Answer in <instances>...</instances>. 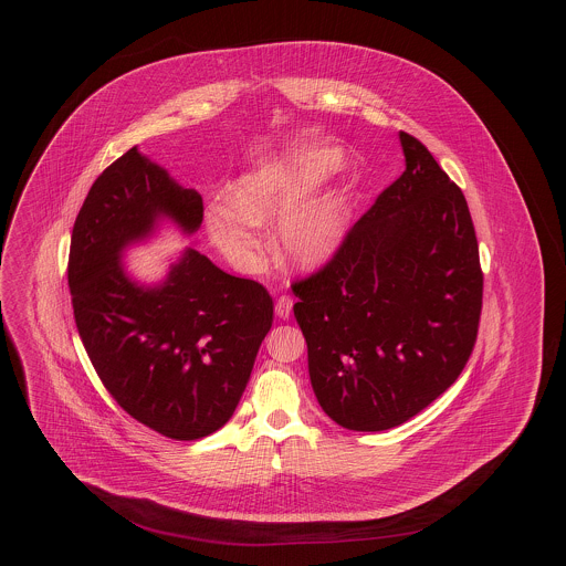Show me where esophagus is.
Returning <instances> with one entry per match:
<instances>
[{"instance_id": "esophagus-1", "label": "esophagus", "mask_w": 566, "mask_h": 566, "mask_svg": "<svg viewBox=\"0 0 566 566\" xmlns=\"http://www.w3.org/2000/svg\"><path fill=\"white\" fill-rule=\"evenodd\" d=\"M292 307H294V298L283 294L276 298V305H274V312L279 318H290L292 316Z\"/></svg>"}]
</instances>
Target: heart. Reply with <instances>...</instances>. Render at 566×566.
Instances as JSON below:
<instances>
[{
	"instance_id": "heart-1",
	"label": "heart",
	"mask_w": 566,
	"mask_h": 566,
	"mask_svg": "<svg viewBox=\"0 0 566 566\" xmlns=\"http://www.w3.org/2000/svg\"><path fill=\"white\" fill-rule=\"evenodd\" d=\"M321 178V167L305 169L296 176L252 174L235 187V205L218 198L207 209V229L229 256L248 261L259 252V238L252 224H265L285 216L298 205L305 189ZM342 238V211L335 200H316L287 216L276 243L281 254L301 268L324 261Z\"/></svg>"
}]
</instances>
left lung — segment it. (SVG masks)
I'll return each instance as SVG.
<instances>
[{
    "label": "left lung",
    "instance_id": "left-lung-1",
    "mask_svg": "<svg viewBox=\"0 0 566 566\" xmlns=\"http://www.w3.org/2000/svg\"><path fill=\"white\" fill-rule=\"evenodd\" d=\"M405 171L292 283L310 377L326 416L353 431L403 424L444 395L473 355L484 272L462 189L401 133Z\"/></svg>",
    "mask_w": 566,
    "mask_h": 566
}]
</instances>
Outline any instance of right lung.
Returning <instances> with one entry per match:
<instances>
[{
    "instance_id": "right-lung-1",
    "label": "right lung",
    "mask_w": 566,
    "mask_h": 566,
    "mask_svg": "<svg viewBox=\"0 0 566 566\" xmlns=\"http://www.w3.org/2000/svg\"><path fill=\"white\" fill-rule=\"evenodd\" d=\"M202 198L130 148L91 185L74 222L67 281L84 350L117 405L171 440L229 422L274 321L268 290L189 248L159 290L126 279L119 250L159 216L187 233Z\"/></svg>"
}]
</instances>
